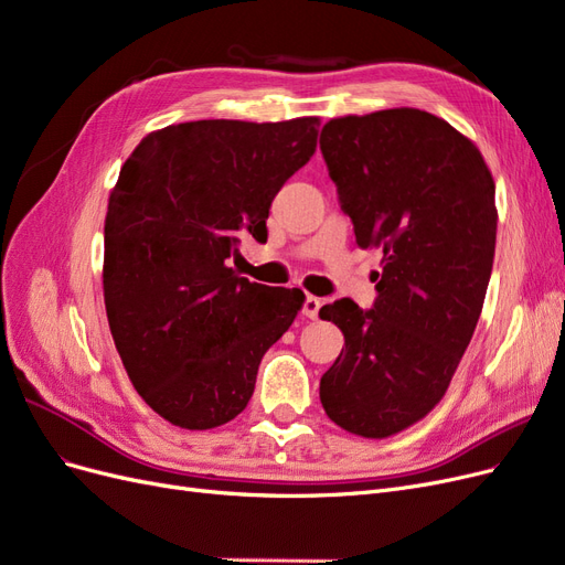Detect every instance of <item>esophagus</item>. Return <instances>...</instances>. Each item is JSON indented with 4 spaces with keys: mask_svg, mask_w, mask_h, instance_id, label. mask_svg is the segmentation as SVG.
Returning a JSON list of instances; mask_svg holds the SVG:
<instances>
[{
    "mask_svg": "<svg viewBox=\"0 0 565 565\" xmlns=\"http://www.w3.org/2000/svg\"><path fill=\"white\" fill-rule=\"evenodd\" d=\"M320 306H322V301L318 299V297H313V295H309L303 299V303H301V313L309 318V320H318V313H320Z\"/></svg>",
    "mask_w": 565,
    "mask_h": 565,
    "instance_id": "34e87169",
    "label": "esophagus"
}]
</instances>
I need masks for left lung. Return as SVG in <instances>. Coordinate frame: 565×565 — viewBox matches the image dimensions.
Listing matches in <instances>:
<instances>
[{
	"instance_id": "8db88e82",
	"label": "left lung",
	"mask_w": 565,
	"mask_h": 565,
	"mask_svg": "<svg viewBox=\"0 0 565 565\" xmlns=\"http://www.w3.org/2000/svg\"><path fill=\"white\" fill-rule=\"evenodd\" d=\"M320 150L355 243L384 252L372 309H320L344 332L320 403L349 434L386 438L446 396L473 337L498 235L494 183L467 136L417 108L330 119Z\"/></svg>"
}]
</instances>
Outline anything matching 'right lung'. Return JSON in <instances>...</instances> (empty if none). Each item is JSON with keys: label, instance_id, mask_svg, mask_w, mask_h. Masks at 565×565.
<instances>
[{"label": "right lung", "instance_id": "add662e5", "mask_svg": "<svg viewBox=\"0 0 565 565\" xmlns=\"http://www.w3.org/2000/svg\"><path fill=\"white\" fill-rule=\"evenodd\" d=\"M318 125H172L119 169L106 214L110 332L139 396L181 429L241 415L264 353L301 309V289L249 282L228 262L243 231L266 237L270 202L311 160Z\"/></svg>", "mask_w": 565, "mask_h": 565}]
</instances>
